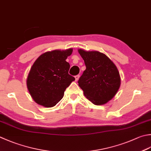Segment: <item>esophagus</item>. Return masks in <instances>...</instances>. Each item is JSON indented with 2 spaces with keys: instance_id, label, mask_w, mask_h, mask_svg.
Returning a JSON list of instances; mask_svg holds the SVG:
<instances>
[{
  "instance_id": "obj_1",
  "label": "esophagus",
  "mask_w": 151,
  "mask_h": 151,
  "mask_svg": "<svg viewBox=\"0 0 151 151\" xmlns=\"http://www.w3.org/2000/svg\"><path fill=\"white\" fill-rule=\"evenodd\" d=\"M79 77H80V75H76V76H75V81H76V82L78 81Z\"/></svg>"
}]
</instances>
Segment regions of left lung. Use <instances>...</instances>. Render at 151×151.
Segmentation results:
<instances>
[{
	"label": "left lung",
	"instance_id": "8db88e82",
	"mask_svg": "<svg viewBox=\"0 0 151 151\" xmlns=\"http://www.w3.org/2000/svg\"><path fill=\"white\" fill-rule=\"evenodd\" d=\"M78 52L86 69L78 83L84 95L96 105L106 104L116 95L120 86V76L116 66L105 54L98 51Z\"/></svg>",
	"mask_w": 151,
	"mask_h": 151
}]
</instances>
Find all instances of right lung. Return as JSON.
I'll return each mask as SVG.
<instances>
[{"mask_svg":"<svg viewBox=\"0 0 151 151\" xmlns=\"http://www.w3.org/2000/svg\"><path fill=\"white\" fill-rule=\"evenodd\" d=\"M72 52L73 48L46 52L34 62L27 78V86L32 99L38 105L54 107L75 80L69 75L70 65L65 61Z\"/></svg>","mask_w":151,"mask_h":151,"instance_id":"1","label":"right lung"}]
</instances>
